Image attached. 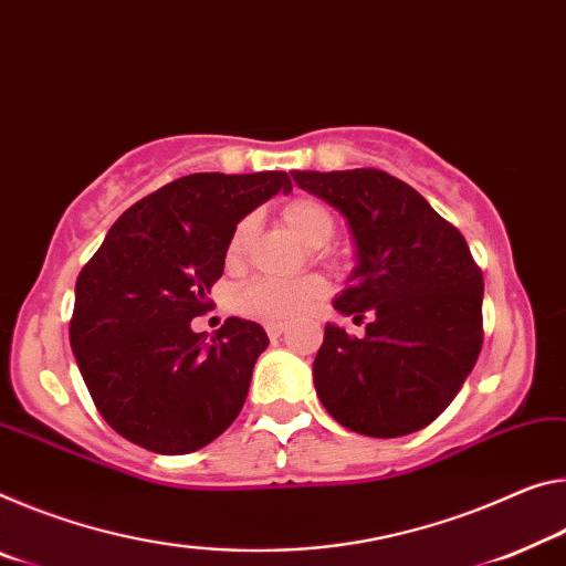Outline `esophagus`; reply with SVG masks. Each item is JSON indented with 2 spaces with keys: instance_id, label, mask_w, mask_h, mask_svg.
<instances>
[{
  "instance_id": "obj_1",
  "label": "esophagus",
  "mask_w": 566,
  "mask_h": 566,
  "mask_svg": "<svg viewBox=\"0 0 566 566\" xmlns=\"http://www.w3.org/2000/svg\"><path fill=\"white\" fill-rule=\"evenodd\" d=\"M266 335L269 337H280V335H284L286 332V325H282V322H266Z\"/></svg>"
}]
</instances>
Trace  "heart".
I'll return each instance as SVG.
<instances>
[{
    "label": "heart",
    "mask_w": 566,
    "mask_h": 566,
    "mask_svg": "<svg viewBox=\"0 0 566 566\" xmlns=\"http://www.w3.org/2000/svg\"><path fill=\"white\" fill-rule=\"evenodd\" d=\"M282 219L304 244L312 249L325 247L335 234V219L325 203L310 196L292 199L282 209ZM254 219L239 221L234 234L229 239L227 256L229 262H239L244 256ZM327 294V282L322 276H304L294 282H276V280H256L234 294V310L244 317L266 319V322H292L315 307Z\"/></svg>",
    "instance_id": "obj_1"
}]
</instances>
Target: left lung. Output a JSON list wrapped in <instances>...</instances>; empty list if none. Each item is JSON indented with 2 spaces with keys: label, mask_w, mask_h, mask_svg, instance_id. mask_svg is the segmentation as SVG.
I'll use <instances>...</instances> for the list:
<instances>
[{
  "label": "left lung",
  "mask_w": 566,
  "mask_h": 566,
  "mask_svg": "<svg viewBox=\"0 0 566 566\" xmlns=\"http://www.w3.org/2000/svg\"><path fill=\"white\" fill-rule=\"evenodd\" d=\"M294 184L343 213L357 266L335 310L365 325H327L312 365L322 406L355 433H416L459 396L483 345V274L461 231L416 188L378 168L292 170Z\"/></svg>",
  "instance_id": "8db88e82"
}]
</instances>
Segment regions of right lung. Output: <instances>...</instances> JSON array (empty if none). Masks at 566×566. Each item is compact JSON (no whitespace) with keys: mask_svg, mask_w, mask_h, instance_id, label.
<instances>
[{"mask_svg":"<svg viewBox=\"0 0 566 566\" xmlns=\"http://www.w3.org/2000/svg\"><path fill=\"white\" fill-rule=\"evenodd\" d=\"M280 191H292L284 170L176 178L133 203L80 272L70 345L95 408L130 443L199 451L244 408L266 332L229 317L206 337L191 319L211 310L237 223Z\"/></svg>","mask_w":566,"mask_h":566,"instance_id":"obj_1","label":"right lung"}]
</instances>
